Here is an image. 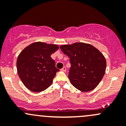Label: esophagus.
Returning a JSON list of instances; mask_svg holds the SVG:
<instances>
[{
    "label": "esophagus",
    "mask_w": 126,
    "mask_h": 126,
    "mask_svg": "<svg viewBox=\"0 0 126 126\" xmlns=\"http://www.w3.org/2000/svg\"><path fill=\"white\" fill-rule=\"evenodd\" d=\"M61 70H62V72H66V67H64H64H63V68H62V69H61Z\"/></svg>",
    "instance_id": "1"
}]
</instances>
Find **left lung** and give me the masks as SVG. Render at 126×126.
I'll list each match as a JSON object with an SVG mask.
<instances>
[{"instance_id": "1", "label": "left lung", "mask_w": 126, "mask_h": 126, "mask_svg": "<svg viewBox=\"0 0 126 126\" xmlns=\"http://www.w3.org/2000/svg\"><path fill=\"white\" fill-rule=\"evenodd\" d=\"M60 47L70 58L71 67L68 76L72 85L82 92L95 89L106 69L103 54L92 45L83 43L63 45Z\"/></svg>"}]
</instances>
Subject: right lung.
Listing matches in <instances>:
<instances>
[{
  "label": "right lung",
  "mask_w": 126,
  "mask_h": 126,
  "mask_svg": "<svg viewBox=\"0 0 126 126\" xmlns=\"http://www.w3.org/2000/svg\"><path fill=\"white\" fill-rule=\"evenodd\" d=\"M56 44L36 42L25 47L19 54L17 71L24 85L34 92L46 90L59 71L51 55L59 49Z\"/></svg>",
  "instance_id": "right-lung-1"
}]
</instances>
